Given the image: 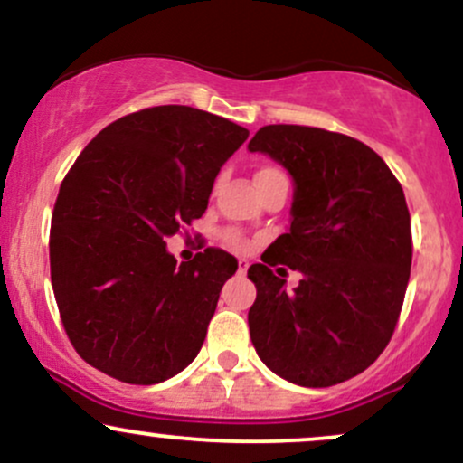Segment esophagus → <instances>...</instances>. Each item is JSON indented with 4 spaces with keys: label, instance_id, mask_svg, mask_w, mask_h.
<instances>
[{
    "label": "esophagus",
    "instance_id": "1",
    "mask_svg": "<svg viewBox=\"0 0 463 463\" xmlns=\"http://www.w3.org/2000/svg\"><path fill=\"white\" fill-rule=\"evenodd\" d=\"M248 268H250V263L246 261V259H239L237 272H239V274H246V272H248Z\"/></svg>",
    "mask_w": 463,
    "mask_h": 463
}]
</instances>
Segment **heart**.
Returning <instances> with one entry per match:
<instances>
[{"label": "heart", "instance_id": "heart-1", "mask_svg": "<svg viewBox=\"0 0 463 463\" xmlns=\"http://www.w3.org/2000/svg\"><path fill=\"white\" fill-rule=\"evenodd\" d=\"M254 178H257V184L274 183V180H287L283 169L276 167V165H261V167L257 169V174H254ZM224 241L232 250H239V252L248 248L246 235H243L241 231H235V228H231V231L224 232Z\"/></svg>", "mask_w": 463, "mask_h": 463}]
</instances>
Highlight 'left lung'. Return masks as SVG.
Instances as JSON below:
<instances>
[{"label": "left lung", "instance_id": "obj_1", "mask_svg": "<svg viewBox=\"0 0 463 463\" xmlns=\"http://www.w3.org/2000/svg\"><path fill=\"white\" fill-rule=\"evenodd\" d=\"M248 150L269 154L296 183L289 232L248 269L250 337L291 383H344L374 364L401 317L413 252L405 194L379 154L339 132L263 126ZM276 264L303 272L294 292Z\"/></svg>", "mask_w": 463, "mask_h": 463}]
</instances>
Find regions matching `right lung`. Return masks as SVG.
Instances as JSON below:
<instances>
[{"label": "right lung", "instance_id": "right-lung-1", "mask_svg": "<svg viewBox=\"0 0 463 463\" xmlns=\"http://www.w3.org/2000/svg\"><path fill=\"white\" fill-rule=\"evenodd\" d=\"M248 135L167 104L121 117L80 152L52 213L50 269L62 326L89 365L154 385L200 353L237 259L206 248L178 265L165 237L202 217Z\"/></svg>", "mask_w": 463, "mask_h": 463}]
</instances>
